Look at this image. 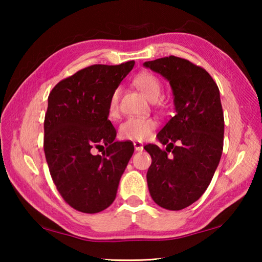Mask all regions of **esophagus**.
I'll list each match as a JSON object with an SVG mask.
<instances>
[{"label":"esophagus","instance_id":"1","mask_svg":"<svg viewBox=\"0 0 262 262\" xmlns=\"http://www.w3.org/2000/svg\"><path fill=\"white\" fill-rule=\"evenodd\" d=\"M134 148L136 151H142L143 150V143L142 142H139V141H135L134 142Z\"/></svg>","mask_w":262,"mask_h":262}]
</instances>
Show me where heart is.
<instances>
[{"label": "heart", "instance_id": "obj_1", "mask_svg": "<svg viewBox=\"0 0 262 262\" xmlns=\"http://www.w3.org/2000/svg\"><path fill=\"white\" fill-rule=\"evenodd\" d=\"M133 83L151 101H157L161 98L163 82L157 75L149 72L141 73L134 78ZM119 98H120V89H115L108 100L110 117L115 118L119 114ZM156 127L157 121L154 118H128L120 125L119 135L125 140L143 141L148 139Z\"/></svg>", "mask_w": 262, "mask_h": 262}]
</instances>
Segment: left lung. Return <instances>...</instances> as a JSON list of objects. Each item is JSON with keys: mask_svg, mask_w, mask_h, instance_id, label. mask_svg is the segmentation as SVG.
<instances>
[{"mask_svg": "<svg viewBox=\"0 0 262 262\" xmlns=\"http://www.w3.org/2000/svg\"><path fill=\"white\" fill-rule=\"evenodd\" d=\"M144 67L170 82L176 106L157 135L166 148L144 147L151 156L149 192L158 206L181 210L202 196L219 166L224 139L220 90L206 69L178 56L147 61Z\"/></svg>", "mask_w": 262, "mask_h": 262, "instance_id": "8db88e82", "label": "left lung"}]
</instances>
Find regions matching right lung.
<instances>
[{"label": "right lung", "mask_w": 262, "mask_h": 262, "mask_svg": "<svg viewBox=\"0 0 262 262\" xmlns=\"http://www.w3.org/2000/svg\"><path fill=\"white\" fill-rule=\"evenodd\" d=\"M94 64L62 79L48 96L43 151L63 200L85 214L112 205L121 176L134 152L130 141L115 142L108 100L134 67ZM103 149L95 155V148Z\"/></svg>", "instance_id": "1"}]
</instances>
